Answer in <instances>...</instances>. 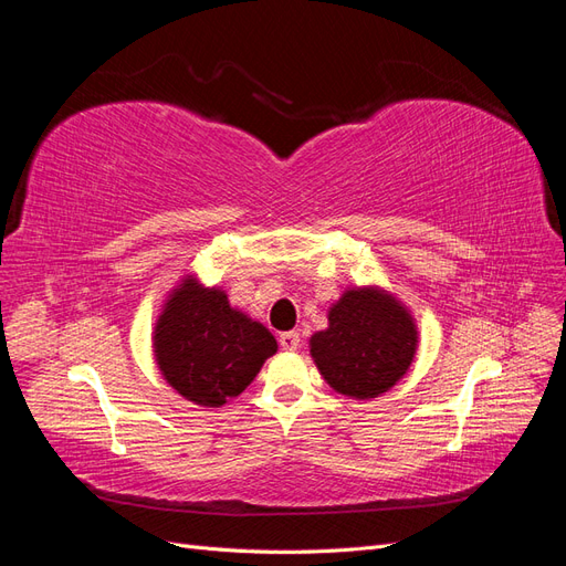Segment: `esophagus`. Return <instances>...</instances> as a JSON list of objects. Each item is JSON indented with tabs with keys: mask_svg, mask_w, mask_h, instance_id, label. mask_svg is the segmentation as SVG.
Returning a JSON list of instances; mask_svg holds the SVG:
<instances>
[{
	"mask_svg": "<svg viewBox=\"0 0 566 566\" xmlns=\"http://www.w3.org/2000/svg\"><path fill=\"white\" fill-rule=\"evenodd\" d=\"M279 342H281L283 349L293 352V349L300 347V335H297L295 331H287V333H281V335H279Z\"/></svg>",
	"mask_w": 566,
	"mask_h": 566,
	"instance_id": "34e87169",
	"label": "esophagus"
}]
</instances>
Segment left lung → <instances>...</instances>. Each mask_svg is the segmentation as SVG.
I'll return each instance as SVG.
<instances>
[{"label": "left lung", "mask_w": 566, "mask_h": 566, "mask_svg": "<svg viewBox=\"0 0 566 566\" xmlns=\"http://www.w3.org/2000/svg\"><path fill=\"white\" fill-rule=\"evenodd\" d=\"M418 328L406 306L380 287L345 290L328 312V328L310 339L323 380L352 399H375L413 364Z\"/></svg>", "instance_id": "left-lung-1"}]
</instances>
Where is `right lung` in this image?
<instances>
[{"mask_svg": "<svg viewBox=\"0 0 566 566\" xmlns=\"http://www.w3.org/2000/svg\"><path fill=\"white\" fill-rule=\"evenodd\" d=\"M276 349L269 328L233 310L224 290L205 287L193 276L169 293L153 331L163 378L205 408L238 397Z\"/></svg>", "mask_w": 566, "mask_h": 566, "instance_id": "1", "label": "right lung"}]
</instances>
